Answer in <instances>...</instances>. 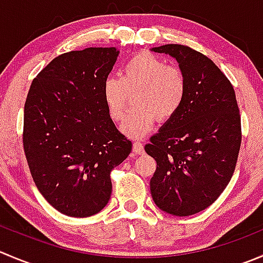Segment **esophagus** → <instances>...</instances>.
Segmentation results:
<instances>
[{
    "mask_svg": "<svg viewBox=\"0 0 263 263\" xmlns=\"http://www.w3.org/2000/svg\"><path fill=\"white\" fill-rule=\"evenodd\" d=\"M134 152L136 153L137 155L144 154V145H142V142H140V141L134 142Z\"/></svg>",
    "mask_w": 263,
    "mask_h": 263,
    "instance_id": "1",
    "label": "esophagus"
}]
</instances>
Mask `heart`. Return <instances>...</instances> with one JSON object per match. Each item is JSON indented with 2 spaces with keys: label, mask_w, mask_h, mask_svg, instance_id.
<instances>
[{
  "label": "heart",
  "mask_w": 263,
  "mask_h": 263,
  "mask_svg": "<svg viewBox=\"0 0 263 263\" xmlns=\"http://www.w3.org/2000/svg\"><path fill=\"white\" fill-rule=\"evenodd\" d=\"M135 92L136 108L127 114L121 129L129 137H141L157 118L170 121L180 110L186 96L185 74L153 53L140 52L124 64L122 77H108L104 82V103L113 121L123 118L129 95Z\"/></svg>",
  "instance_id": "obj_1"
}]
</instances>
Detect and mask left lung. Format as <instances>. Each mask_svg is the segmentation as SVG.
Here are the masks:
<instances>
[{
    "label": "left lung",
    "mask_w": 263,
    "mask_h": 263,
    "mask_svg": "<svg viewBox=\"0 0 263 263\" xmlns=\"http://www.w3.org/2000/svg\"><path fill=\"white\" fill-rule=\"evenodd\" d=\"M152 51L177 60L186 78V96L180 110L145 145L157 162L150 191L164 212L195 215L217 199L235 170L241 144L235 91L211 59L187 46L164 45Z\"/></svg>",
    "instance_id": "obj_1"
}]
</instances>
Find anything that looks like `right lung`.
<instances>
[{"instance_id": "right-lung-1", "label": "right lung", "mask_w": 263, "mask_h": 263, "mask_svg": "<svg viewBox=\"0 0 263 263\" xmlns=\"http://www.w3.org/2000/svg\"><path fill=\"white\" fill-rule=\"evenodd\" d=\"M116 47L59 55L33 80L24 105L23 145L43 198L60 213L90 217L110 199V172L132 142L117 129L103 98Z\"/></svg>"}]
</instances>
